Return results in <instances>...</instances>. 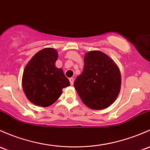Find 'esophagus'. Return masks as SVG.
Instances as JSON below:
<instances>
[{"label": "esophagus", "instance_id": "obj_1", "mask_svg": "<svg viewBox=\"0 0 150 150\" xmlns=\"http://www.w3.org/2000/svg\"><path fill=\"white\" fill-rule=\"evenodd\" d=\"M69 80H70V85L71 86H72L74 83V78H70V79H69Z\"/></svg>", "mask_w": 150, "mask_h": 150}]
</instances>
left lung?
I'll return each mask as SVG.
<instances>
[{
  "label": "left lung",
  "instance_id": "obj_1",
  "mask_svg": "<svg viewBox=\"0 0 150 150\" xmlns=\"http://www.w3.org/2000/svg\"><path fill=\"white\" fill-rule=\"evenodd\" d=\"M121 72L110 57L98 50L88 52L84 57V68L74 83L83 103L93 110L111 105L121 89Z\"/></svg>",
  "mask_w": 150,
  "mask_h": 150
}]
</instances>
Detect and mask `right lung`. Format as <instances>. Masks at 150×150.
<instances>
[{"instance_id": "1", "label": "right lung", "mask_w": 150, "mask_h": 150, "mask_svg": "<svg viewBox=\"0 0 150 150\" xmlns=\"http://www.w3.org/2000/svg\"><path fill=\"white\" fill-rule=\"evenodd\" d=\"M58 53L54 48H45L36 53L23 70L22 87L26 98L34 105L47 107L62 93L70 81L61 68L55 66Z\"/></svg>"}]
</instances>
